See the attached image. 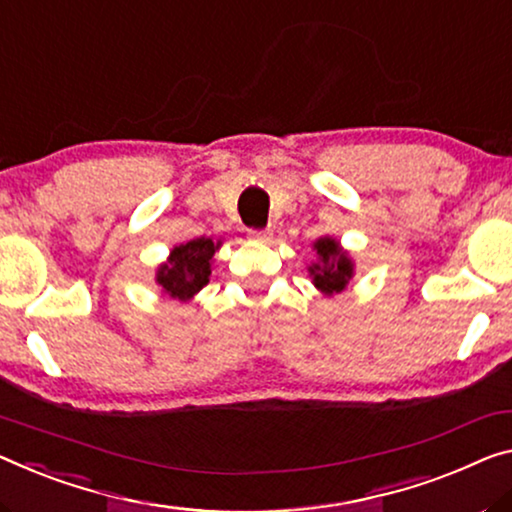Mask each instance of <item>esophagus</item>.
Masks as SVG:
<instances>
[{"label":"esophagus","instance_id":"esophagus-1","mask_svg":"<svg viewBox=\"0 0 512 512\" xmlns=\"http://www.w3.org/2000/svg\"><path fill=\"white\" fill-rule=\"evenodd\" d=\"M249 238L256 242H267L272 238V231L270 229H249Z\"/></svg>","mask_w":512,"mask_h":512}]
</instances>
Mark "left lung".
<instances>
[{"label": "left lung", "mask_w": 512, "mask_h": 512, "mask_svg": "<svg viewBox=\"0 0 512 512\" xmlns=\"http://www.w3.org/2000/svg\"><path fill=\"white\" fill-rule=\"evenodd\" d=\"M316 249L320 256V265L316 263L309 270L313 274V283H316L325 295L341 293L345 283L352 277L350 258L343 254L338 242H334L332 238H320L316 242Z\"/></svg>", "instance_id": "obj_1"}]
</instances>
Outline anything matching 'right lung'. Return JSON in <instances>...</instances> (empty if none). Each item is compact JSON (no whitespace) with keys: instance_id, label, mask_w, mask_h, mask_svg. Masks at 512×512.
I'll return each instance as SVG.
<instances>
[{"instance_id":"obj_1","label":"right lung","mask_w":512,"mask_h":512,"mask_svg":"<svg viewBox=\"0 0 512 512\" xmlns=\"http://www.w3.org/2000/svg\"><path fill=\"white\" fill-rule=\"evenodd\" d=\"M217 247L219 242L215 245L210 238H196L171 251L169 263L157 272V283L164 288V293L180 302L199 293L208 283L210 261Z\"/></svg>"}]
</instances>
